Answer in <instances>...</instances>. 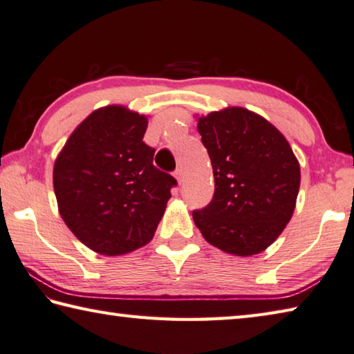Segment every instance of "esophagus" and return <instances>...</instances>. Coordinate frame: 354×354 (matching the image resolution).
Listing matches in <instances>:
<instances>
[{
    "instance_id": "esophagus-1",
    "label": "esophagus",
    "mask_w": 354,
    "mask_h": 354,
    "mask_svg": "<svg viewBox=\"0 0 354 354\" xmlns=\"http://www.w3.org/2000/svg\"><path fill=\"white\" fill-rule=\"evenodd\" d=\"M175 178L178 179V183H179V184L183 183V179H184V170H183L181 167H178V169H176V171H175Z\"/></svg>"
}]
</instances>
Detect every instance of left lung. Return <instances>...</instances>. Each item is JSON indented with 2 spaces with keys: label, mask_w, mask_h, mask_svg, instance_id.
<instances>
[{
  "label": "left lung",
  "mask_w": 354,
  "mask_h": 354,
  "mask_svg": "<svg viewBox=\"0 0 354 354\" xmlns=\"http://www.w3.org/2000/svg\"><path fill=\"white\" fill-rule=\"evenodd\" d=\"M214 195L193 221L209 244L236 256L264 252L292 219L301 169L288 141L266 118L227 107L198 120Z\"/></svg>",
  "instance_id": "1"
}]
</instances>
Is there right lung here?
Here are the masks:
<instances>
[{"label": "right lung", "instance_id": "right-lung-1", "mask_svg": "<svg viewBox=\"0 0 354 354\" xmlns=\"http://www.w3.org/2000/svg\"><path fill=\"white\" fill-rule=\"evenodd\" d=\"M147 116L122 106L90 113L53 165L62 221L90 250L120 256L151 241L176 179L153 165Z\"/></svg>", "mask_w": 354, "mask_h": 354}]
</instances>
